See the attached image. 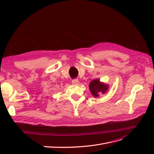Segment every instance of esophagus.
I'll list each match as a JSON object with an SVG mask.
<instances>
[{
  "mask_svg": "<svg viewBox=\"0 0 154 154\" xmlns=\"http://www.w3.org/2000/svg\"><path fill=\"white\" fill-rule=\"evenodd\" d=\"M78 83H79V80H78V79H73V80H72V84L77 85V84H78Z\"/></svg>",
  "mask_w": 154,
  "mask_h": 154,
  "instance_id": "34e87169",
  "label": "esophagus"
}]
</instances>
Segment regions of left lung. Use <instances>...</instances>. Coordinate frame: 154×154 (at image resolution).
Listing matches in <instances>:
<instances>
[{
  "label": "left lung",
  "mask_w": 154,
  "mask_h": 154,
  "mask_svg": "<svg viewBox=\"0 0 154 154\" xmlns=\"http://www.w3.org/2000/svg\"><path fill=\"white\" fill-rule=\"evenodd\" d=\"M108 86L101 83L99 80H94L92 81L89 84V89L91 92V94L94 97H98L99 93L105 94L107 91Z\"/></svg>",
  "instance_id": "1"
}]
</instances>
